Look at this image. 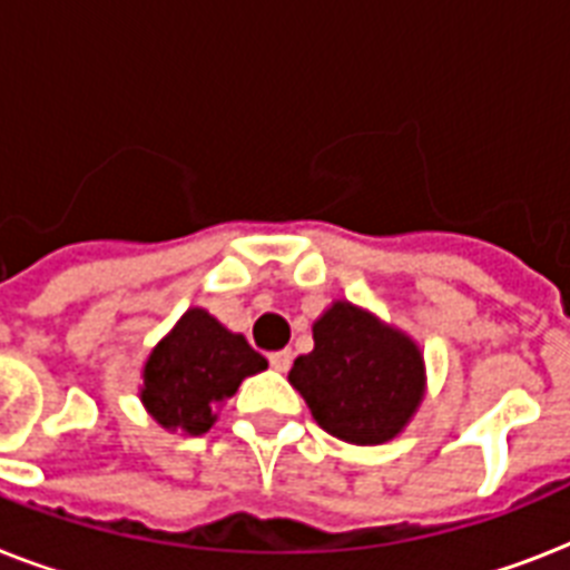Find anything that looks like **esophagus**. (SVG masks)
I'll return each instance as SVG.
<instances>
[{
	"label": "esophagus",
	"instance_id": "34e87169",
	"mask_svg": "<svg viewBox=\"0 0 570 570\" xmlns=\"http://www.w3.org/2000/svg\"><path fill=\"white\" fill-rule=\"evenodd\" d=\"M268 364L275 366L277 373H286V370L293 366V352H289V348H281V352H272V355H268Z\"/></svg>",
	"mask_w": 570,
	"mask_h": 570
}]
</instances>
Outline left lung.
<instances>
[{"instance_id":"obj_1","label":"left lung","mask_w":570,"mask_h":570,"mask_svg":"<svg viewBox=\"0 0 570 570\" xmlns=\"http://www.w3.org/2000/svg\"><path fill=\"white\" fill-rule=\"evenodd\" d=\"M289 384L313 420L357 446L393 441L423 402L420 346L373 313L334 302L313 322V352L295 357Z\"/></svg>"}]
</instances>
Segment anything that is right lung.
I'll return each mask as SVG.
<instances>
[{
	"label": "right lung",
	"mask_w": 570,
	"mask_h": 570,
	"mask_svg": "<svg viewBox=\"0 0 570 570\" xmlns=\"http://www.w3.org/2000/svg\"><path fill=\"white\" fill-rule=\"evenodd\" d=\"M266 366V357L254 352L242 334L191 307L147 357L141 402L168 432L204 434L242 381Z\"/></svg>",
	"instance_id": "right-lung-1"
}]
</instances>
